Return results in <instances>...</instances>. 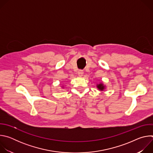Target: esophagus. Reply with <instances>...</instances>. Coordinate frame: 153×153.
I'll list each match as a JSON object with an SVG mask.
<instances>
[{
	"label": "esophagus",
	"instance_id": "obj_1",
	"mask_svg": "<svg viewBox=\"0 0 153 153\" xmlns=\"http://www.w3.org/2000/svg\"><path fill=\"white\" fill-rule=\"evenodd\" d=\"M83 73H84V72H83V70H79V71H78V73H78V75H79V76H80V77H81V76H83Z\"/></svg>",
	"mask_w": 153,
	"mask_h": 153
}]
</instances>
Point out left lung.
<instances>
[{
	"label": "left lung",
	"instance_id": "left-lung-1",
	"mask_svg": "<svg viewBox=\"0 0 153 153\" xmlns=\"http://www.w3.org/2000/svg\"><path fill=\"white\" fill-rule=\"evenodd\" d=\"M97 88H98L99 90H103L104 89V86L103 85V84L100 83V84H99V85H97Z\"/></svg>",
	"mask_w": 153,
	"mask_h": 153
}]
</instances>
